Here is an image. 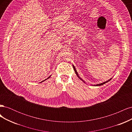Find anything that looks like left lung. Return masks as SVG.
<instances>
[{
  "instance_id": "obj_1",
  "label": "left lung",
  "mask_w": 132,
  "mask_h": 132,
  "mask_svg": "<svg viewBox=\"0 0 132 132\" xmlns=\"http://www.w3.org/2000/svg\"><path fill=\"white\" fill-rule=\"evenodd\" d=\"M73 68H74V71H75V73H76V74L77 75V76L78 77H79V78H80L81 79V78H79V76L78 75V73H77V70H76V69H75V67H74V66H73ZM110 80L111 79H110L109 81H105V82H103V83H101V84H97V85H96V86H100V85H103L104 84H105V83H106V82H107L108 81H110Z\"/></svg>"
}]
</instances>
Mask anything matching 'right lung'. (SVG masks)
I'll list each match as a JSON object with an SVG mask.
<instances>
[{
	"instance_id": "1",
	"label": "right lung",
	"mask_w": 132,
	"mask_h": 132,
	"mask_svg": "<svg viewBox=\"0 0 132 132\" xmlns=\"http://www.w3.org/2000/svg\"><path fill=\"white\" fill-rule=\"evenodd\" d=\"M50 77H51V76H50V77H48V78H47V79H48V78H50ZM45 80H43V81H45Z\"/></svg>"
}]
</instances>
